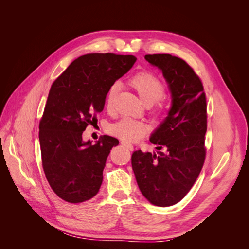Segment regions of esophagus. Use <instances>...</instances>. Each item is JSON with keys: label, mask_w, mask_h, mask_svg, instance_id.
<instances>
[{"label": "esophagus", "mask_w": 249, "mask_h": 249, "mask_svg": "<svg viewBox=\"0 0 249 249\" xmlns=\"http://www.w3.org/2000/svg\"><path fill=\"white\" fill-rule=\"evenodd\" d=\"M122 144L124 145V146H125L126 148H129L130 150H133V148H134V146H133V144H131L130 142H127V141H122Z\"/></svg>", "instance_id": "1"}]
</instances>
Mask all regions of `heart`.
<instances>
[{
	"label": "heart",
	"mask_w": 249,
	"mask_h": 249,
	"mask_svg": "<svg viewBox=\"0 0 249 249\" xmlns=\"http://www.w3.org/2000/svg\"><path fill=\"white\" fill-rule=\"evenodd\" d=\"M129 85L137 92L143 104L149 106V105L156 103L154 108L156 114L160 115L165 112V106L161 102V97L165 92V86L156 74L146 71H140L129 80ZM117 89V84L111 85L108 89L106 96V107L108 110L112 109ZM108 130L113 136L124 141L136 142L145 136L148 131V126L145 123L140 122V120L124 117L119 119L118 122L112 124Z\"/></svg>",
	"instance_id": "heart-1"
}]
</instances>
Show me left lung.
Segmentation results:
<instances>
[{"label": "left lung", "mask_w": 249, "mask_h": 249, "mask_svg": "<svg viewBox=\"0 0 249 249\" xmlns=\"http://www.w3.org/2000/svg\"><path fill=\"white\" fill-rule=\"evenodd\" d=\"M159 67L172 96L168 116L150 137L159 155H132L141 193L152 205L169 207L182 200L199 176L206 159L207 99L200 78L185 60L169 54L145 55Z\"/></svg>", "instance_id": "left-lung-1"}]
</instances>
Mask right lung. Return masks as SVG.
Segmentation results:
<instances>
[{"label":"right lung","instance_id":"add662e5","mask_svg":"<svg viewBox=\"0 0 249 249\" xmlns=\"http://www.w3.org/2000/svg\"><path fill=\"white\" fill-rule=\"evenodd\" d=\"M136 60L112 53L83 55L52 84L39 122V142L44 175L61 199L79 203L99 192L107 157L119 141L105 135L91 145L82 134L97 122L110 86Z\"/></svg>","mask_w":249,"mask_h":249}]
</instances>
